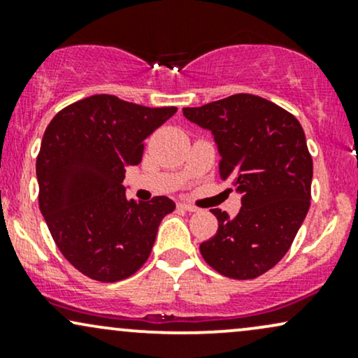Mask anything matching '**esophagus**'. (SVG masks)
<instances>
[{
    "label": "esophagus",
    "instance_id": "34e87169",
    "mask_svg": "<svg viewBox=\"0 0 358 358\" xmlns=\"http://www.w3.org/2000/svg\"><path fill=\"white\" fill-rule=\"evenodd\" d=\"M178 208H180V210H185V212H196V210H199V208H196L195 205H190V203H187V202H180L178 203Z\"/></svg>",
    "mask_w": 358,
    "mask_h": 358
}]
</instances>
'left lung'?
<instances>
[{
    "mask_svg": "<svg viewBox=\"0 0 358 358\" xmlns=\"http://www.w3.org/2000/svg\"><path fill=\"white\" fill-rule=\"evenodd\" d=\"M183 116L212 131L220 178L242 195L234 219L213 208L219 229L200 252L222 276H261L285 257L310 208L313 159L305 131L293 114L252 94L183 108Z\"/></svg>",
    "mask_w": 358,
    "mask_h": 358,
    "instance_id": "1",
    "label": "left lung"
}]
</instances>
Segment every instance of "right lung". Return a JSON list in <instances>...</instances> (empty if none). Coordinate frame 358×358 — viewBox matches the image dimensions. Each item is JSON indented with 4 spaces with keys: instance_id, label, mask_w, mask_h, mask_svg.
<instances>
[{
    "instance_id": "1",
    "label": "right lung",
    "mask_w": 358,
    "mask_h": 358,
    "mask_svg": "<svg viewBox=\"0 0 358 358\" xmlns=\"http://www.w3.org/2000/svg\"><path fill=\"white\" fill-rule=\"evenodd\" d=\"M175 113L97 94L62 109L45 129L40 212L64 257L87 278L133 276L150 257L159 222L175 210L168 196L129 200L122 185L126 166L141 163L145 139Z\"/></svg>"
}]
</instances>
